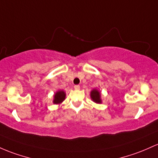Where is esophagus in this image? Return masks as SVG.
<instances>
[{
  "mask_svg": "<svg viewBox=\"0 0 158 158\" xmlns=\"http://www.w3.org/2000/svg\"><path fill=\"white\" fill-rule=\"evenodd\" d=\"M74 88H75V90H79L80 89V86L78 85H76L74 86Z\"/></svg>",
  "mask_w": 158,
  "mask_h": 158,
  "instance_id": "34e87169",
  "label": "esophagus"
}]
</instances>
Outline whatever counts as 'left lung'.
<instances>
[{
	"label": "left lung",
	"mask_w": 158,
	"mask_h": 158,
	"mask_svg": "<svg viewBox=\"0 0 158 158\" xmlns=\"http://www.w3.org/2000/svg\"><path fill=\"white\" fill-rule=\"evenodd\" d=\"M91 98L96 103H101L102 100L100 98V92L97 89H93L91 91Z\"/></svg>",
	"instance_id": "left-lung-1"
}]
</instances>
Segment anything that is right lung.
Instances as JSON below:
<instances>
[{"label":"right lung","mask_w":158,"mask_h":158,"mask_svg":"<svg viewBox=\"0 0 158 158\" xmlns=\"http://www.w3.org/2000/svg\"><path fill=\"white\" fill-rule=\"evenodd\" d=\"M66 94L64 91H58L54 95L53 103L55 104H60L65 100Z\"/></svg>","instance_id":"obj_1"}]
</instances>
